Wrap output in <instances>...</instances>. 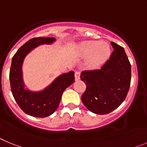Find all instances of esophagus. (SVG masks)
I'll return each mask as SVG.
<instances>
[{"instance_id": "obj_1", "label": "esophagus", "mask_w": 147, "mask_h": 147, "mask_svg": "<svg viewBox=\"0 0 147 147\" xmlns=\"http://www.w3.org/2000/svg\"><path fill=\"white\" fill-rule=\"evenodd\" d=\"M80 71H76V72H75V80L77 81V80H80Z\"/></svg>"}]
</instances>
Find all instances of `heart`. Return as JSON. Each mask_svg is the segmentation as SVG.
<instances>
[{
  "label": "heart",
  "instance_id": "heart-1",
  "mask_svg": "<svg viewBox=\"0 0 147 147\" xmlns=\"http://www.w3.org/2000/svg\"><path fill=\"white\" fill-rule=\"evenodd\" d=\"M80 51L85 57H89L88 63L93 67H97L108 59L110 55V45L107 42L90 40L82 42Z\"/></svg>",
  "mask_w": 147,
  "mask_h": 147
}]
</instances>
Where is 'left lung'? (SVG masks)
<instances>
[{
	"mask_svg": "<svg viewBox=\"0 0 147 147\" xmlns=\"http://www.w3.org/2000/svg\"><path fill=\"white\" fill-rule=\"evenodd\" d=\"M113 48L109 59L100 69L83 71L81 80L86 90L82 102L92 113L105 115L119 107L129 91L131 65L124 48L110 42Z\"/></svg>",
	"mask_w": 147,
	"mask_h": 147,
	"instance_id": "obj_1",
	"label": "left lung"
}]
</instances>
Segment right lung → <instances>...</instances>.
Here are the masks:
<instances>
[{"label":"right lung","instance_id":"add662e5","mask_svg":"<svg viewBox=\"0 0 147 147\" xmlns=\"http://www.w3.org/2000/svg\"><path fill=\"white\" fill-rule=\"evenodd\" d=\"M54 41V37H34L18 49L11 60L9 80L13 96L23 112L34 117L45 118L54 113L63 91L74 82V72L70 71L57 78L42 91L32 92L24 88L21 68L25 57L38 45Z\"/></svg>","mask_w":147,"mask_h":147}]
</instances>
